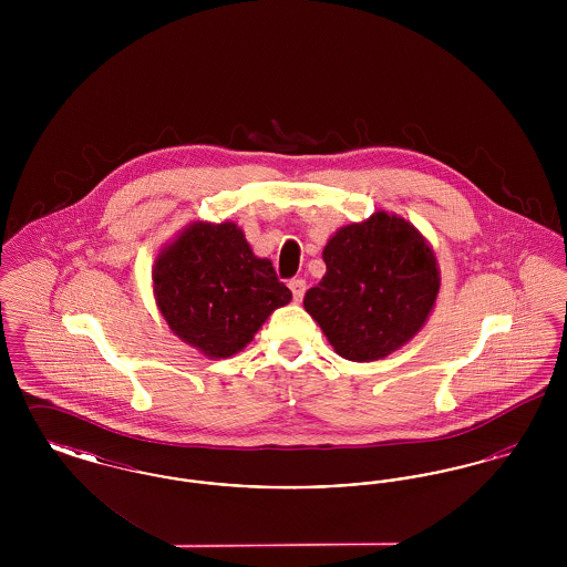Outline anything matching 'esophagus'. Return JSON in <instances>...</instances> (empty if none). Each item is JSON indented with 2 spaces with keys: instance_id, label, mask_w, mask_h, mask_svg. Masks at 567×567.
Wrapping results in <instances>:
<instances>
[{
  "instance_id": "1",
  "label": "esophagus",
  "mask_w": 567,
  "mask_h": 567,
  "mask_svg": "<svg viewBox=\"0 0 567 567\" xmlns=\"http://www.w3.org/2000/svg\"><path fill=\"white\" fill-rule=\"evenodd\" d=\"M289 289H291V293H293V299H296V301H301V297L306 293V280H301V278H293V280L289 282Z\"/></svg>"
}]
</instances>
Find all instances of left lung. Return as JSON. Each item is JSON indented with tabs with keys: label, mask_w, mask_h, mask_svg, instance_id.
<instances>
[{
	"label": "left lung",
	"mask_w": 567,
	"mask_h": 567,
	"mask_svg": "<svg viewBox=\"0 0 567 567\" xmlns=\"http://www.w3.org/2000/svg\"><path fill=\"white\" fill-rule=\"evenodd\" d=\"M323 261L327 271L303 308L349 361H377L404 347L440 291L432 246L412 223L384 210L340 227Z\"/></svg>",
	"instance_id": "8db88e82"
}]
</instances>
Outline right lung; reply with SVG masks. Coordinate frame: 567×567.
Instances as JSON below:
<instances>
[{"instance_id":"right-lung-1","label":"right lung","mask_w":567,"mask_h":567,"mask_svg":"<svg viewBox=\"0 0 567 567\" xmlns=\"http://www.w3.org/2000/svg\"><path fill=\"white\" fill-rule=\"evenodd\" d=\"M153 289L169 329L210 359L231 357L291 301L271 261L255 257L236 223L195 220L155 259Z\"/></svg>"}]
</instances>
